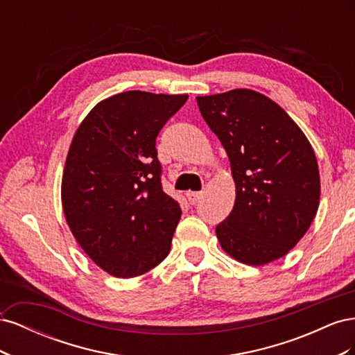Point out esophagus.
<instances>
[{
  "instance_id": "1",
  "label": "esophagus",
  "mask_w": 355,
  "mask_h": 355,
  "mask_svg": "<svg viewBox=\"0 0 355 355\" xmlns=\"http://www.w3.org/2000/svg\"><path fill=\"white\" fill-rule=\"evenodd\" d=\"M202 197V192H188L187 198L189 201V204H197Z\"/></svg>"
}]
</instances>
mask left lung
<instances>
[{"instance_id":"8db88e82","label":"left lung","mask_w":355,"mask_h":355,"mask_svg":"<svg viewBox=\"0 0 355 355\" xmlns=\"http://www.w3.org/2000/svg\"><path fill=\"white\" fill-rule=\"evenodd\" d=\"M200 112L228 154L235 182L222 249L245 265L280 259L313 223L320 204L314 149L288 114L249 89L198 96Z\"/></svg>"}]
</instances>
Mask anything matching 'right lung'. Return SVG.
<instances>
[{
  "mask_svg": "<svg viewBox=\"0 0 355 355\" xmlns=\"http://www.w3.org/2000/svg\"><path fill=\"white\" fill-rule=\"evenodd\" d=\"M188 94L123 92L99 102L69 146L62 206L81 249L103 271L137 277L166 259L182 210L161 187L155 141Z\"/></svg>",
  "mask_w": 355,
  "mask_h": 355,
  "instance_id": "1",
  "label": "right lung"
}]
</instances>
